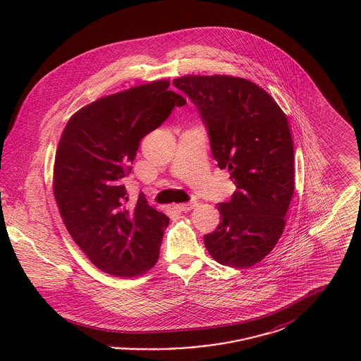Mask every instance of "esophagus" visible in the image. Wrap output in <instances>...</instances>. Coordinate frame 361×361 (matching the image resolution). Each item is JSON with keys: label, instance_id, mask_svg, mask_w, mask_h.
Here are the masks:
<instances>
[{"label": "esophagus", "instance_id": "1", "mask_svg": "<svg viewBox=\"0 0 361 361\" xmlns=\"http://www.w3.org/2000/svg\"><path fill=\"white\" fill-rule=\"evenodd\" d=\"M196 206H197V202H189V203H183V204H176V208L180 211H189Z\"/></svg>", "mask_w": 361, "mask_h": 361}]
</instances>
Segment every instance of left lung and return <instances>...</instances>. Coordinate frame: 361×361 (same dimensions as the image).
Listing matches in <instances>:
<instances>
[{
    "label": "left lung",
    "instance_id": "1",
    "mask_svg": "<svg viewBox=\"0 0 361 361\" xmlns=\"http://www.w3.org/2000/svg\"><path fill=\"white\" fill-rule=\"evenodd\" d=\"M204 123L211 152L237 190L216 204L221 224L204 235L208 253L226 267L249 268L267 257L286 227L295 189L290 123L274 97L231 75L173 80Z\"/></svg>",
    "mask_w": 361,
    "mask_h": 361
}]
</instances>
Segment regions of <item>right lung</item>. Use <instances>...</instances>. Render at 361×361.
I'll return each instance as SVG.
<instances>
[{"instance_id":"obj_1","label":"right lung","mask_w":361,"mask_h":361,"mask_svg":"<svg viewBox=\"0 0 361 361\" xmlns=\"http://www.w3.org/2000/svg\"><path fill=\"white\" fill-rule=\"evenodd\" d=\"M169 80L105 96L68 121L55 155L52 190L71 238L105 274L143 275L159 257L169 218L143 193L130 202L123 178L139 142L187 100Z\"/></svg>"}]
</instances>
